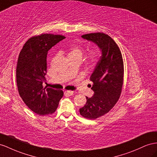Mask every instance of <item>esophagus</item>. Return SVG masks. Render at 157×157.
<instances>
[{"label":"esophagus","instance_id":"esophagus-1","mask_svg":"<svg viewBox=\"0 0 157 157\" xmlns=\"http://www.w3.org/2000/svg\"><path fill=\"white\" fill-rule=\"evenodd\" d=\"M65 92L69 96H71L72 94H73V91H72V90H67Z\"/></svg>","mask_w":157,"mask_h":157}]
</instances>
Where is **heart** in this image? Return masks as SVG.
<instances>
[{
	"instance_id": "1",
	"label": "heart",
	"mask_w": 157,
	"mask_h": 157,
	"mask_svg": "<svg viewBox=\"0 0 157 157\" xmlns=\"http://www.w3.org/2000/svg\"><path fill=\"white\" fill-rule=\"evenodd\" d=\"M84 55V50L78 45H74L69 49L68 56L70 59H80L82 60ZM88 61L91 64H94L98 59V53L96 51H92L88 54Z\"/></svg>"
}]
</instances>
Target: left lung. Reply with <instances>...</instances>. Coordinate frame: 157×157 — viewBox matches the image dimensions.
<instances>
[{
    "label": "left lung",
    "mask_w": 157,
    "mask_h": 157,
    "mask_svg": "<svg viewBox=\"0 0 157 157\" xmlns=\"http://www.w3.org/2000/svg\"><path fill=\"white\" fill-rule=\"evenodd\" d=\"M84 40L98 45L101 56L90 76L94 95L86 98L79 109L80 115L95 120L109 112L120 98L124 82V62L121 51L111 37L104 33L82 35Z\"/></svg>",
    "instance_id": "obj_1"
}]
</instances>
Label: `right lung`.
Masks as SVG:
<instances>
[{"mask_svg": "<svg viewBox=\"0 0 157 157\" xmlns=\"http://www.w3.org/2000/svg\"><path fill=\"white\" fill-rule=\"evenodd\" d=\"M65 37L44 33L33 36L25 43L16 67L19 94L32 111L40 116L56 112L63 96V90L44 87L47 73L48 51Z\"/></svg>", "mask_w": 157, "mask_h": 157, "instance_id": "add662e5", "label": "right lung"}]
</instances>
